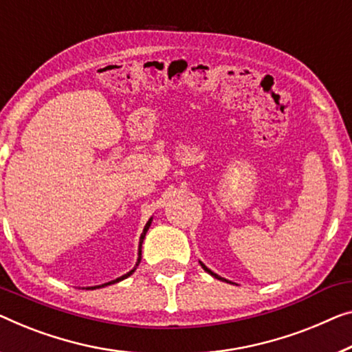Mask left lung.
Masks as SVG:
<instances>
[{
    "label": "left lung",
    "instance_id": "8db88e82",
    "mask_svg": "<svg viewBox=\"0 0 352 352\" xmlns=\"http://www.w3.org/2000/svg\"><path fill=\"white\" fill-rule=\"evenodd\" d=\"M201 265H202V269H204V270H206V272H208V274H210V275H212V276H214V278H218V280H223V281H226V280H224V278H221V276H218L217 274H213V272H212V270H208V269H207V267L202 264V262H201Z\"/></svg>",
    "mask_w": 352,
    "mask_h": 352
}]
</instances>
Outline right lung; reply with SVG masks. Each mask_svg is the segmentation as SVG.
<instances>
[{"instance_id": "1", "label": "right lung", "mask_w": 352, "mask_h": 352, "mask_svg": "<svg viewBox=\"0 0 352 352\" xmlns=\"http://www.w3.org/2000/svg\"><path fill=\"white\" fill-rule=\"evenodd\" d=\"M150 224H151V219H150L148 223L145 224V228H144V232H142V235H140V242H139V259H138V264H135V265H139V262H140V256H142V243H144L145 234H146V230H148ZM134 270H135V269H133V270H131V272H128V274L123 275V276L117 278V280H113V281H109V283H106V285H101V286H94V287H88V289H96V287H104V286H107V285H113V283H118V281H122V280H124V278H128L129 275H133V272H134Z\"/></svg>"}]
</instances>
